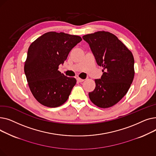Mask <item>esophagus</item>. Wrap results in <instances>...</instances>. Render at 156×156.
Segmentation results:
<instances>
[{
    "mask_svg": "<svg viewBox=\"0 0 156 156\" xmlns=\"http://www.w3.org/2000/svg\"><path fill=\"white\" fill-rule=\"evenodd\" d=\"M84 80H85L81 79V78H77V81H78V82H80V83L83 82V81Z\"/></svg>",
    "mask_w": 156,
    "mask_h": 156,
    "instance_id": "obj_1",
    "label": "esophagus"
}]
</instances>
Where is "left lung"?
Returning a JSON list of instances; mask_svg holds the SVG:
<instances>
[{"mask_svg": "<svg viewBox=\"0 0 156 156\" xmlns=\"http://www.w3.org/2000/svg\"><path fill=\"white\" fill-rule=\"evenodd\" d=\"M83 39L89 44L97 64L103 68L101 78L95 80L94 90L88 94L90 99L99 108L112 107L126 94L133 82V54L108 31L85 35Z\"/></svg>", "mask_w": 156, "mask_h": 156, "instance_id": "8db88e82", "label": "left lung"}]
</instances>
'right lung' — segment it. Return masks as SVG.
Masks as SVG:
<instances>
[{
	"instance_id": "right-lung-1",
	"label": "right lung",
	"mask_w": 156,
	"mask_h": 156,
	"mask_svg": "<svg viewBox=\"0 0 156 156\" xmlns=\"http://www.w3.org/2000/svg\"><path fill=\"white\" fill-rule=\"evenodd\" d=\"M81 40L79 36L50 31L30 45L24 70L30 90L41 104L56 108L68 100L76 80L64 76L59 66Z\"/></svg>"
}]
</instances>
